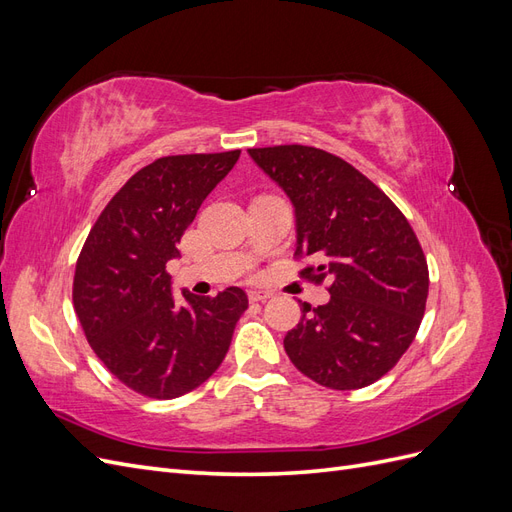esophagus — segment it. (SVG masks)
Instances as JSON below:
<instances>
[{
	"label": "esophagus",
	"mask_w": 512,
	"mask_h": 512,
	"mask_svg": "<svg viewBox=\"0 0 512 512\" xmlns=\"http://www.w3.org/2000/svg\"><path fill=\"white\" fill-rule=\"evenodd\" d=\"M247 297H250V301H252V303H258V301H267V299H271L273 294H271V292H265V290H250V292H247Z\"/></svg>",
	"instance_id": "obj_1"
}]
</instances>
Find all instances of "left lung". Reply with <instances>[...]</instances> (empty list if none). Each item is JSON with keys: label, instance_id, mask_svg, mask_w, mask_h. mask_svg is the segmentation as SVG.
<instances>
[{"label": "left lung", "instance_id": "1", "mask_svg": "<svg viewBox=\"0 0 512 512\" xmlns=\"http://www.w3.org/2000/svg\"><path fill=\"white\" fill-rule=\"evenodd\" d=\"M294 207L297 254L324 265L329 303H301L284 348L301 374L335 391L374 384L401 359L421 327L427 260L393 200L359 170L316 147L247 149Z\"/></svg>", "mask_w": 512, "mask_h": 512}]
</instances>
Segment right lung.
<instances>
[{
    "mask_svg": "<svg viewBox=\"0 0 512 512\" xmlns=\"http://www.w3.org/2000/svg\"><path fill=\"white\" fill-rule=\"evenodd\" d=\"M237 151L168 156L147 164L111 198L76 262L74 312L89 346L132 391L175 399L213 376L247 294L175 297L166 271L196 211L239 160Z\"/></svg>",
    "mask_w": 512,
    "mask_h": 512,
    "instance_id": "1",
    "label": "right lung"
}]
</instances>
